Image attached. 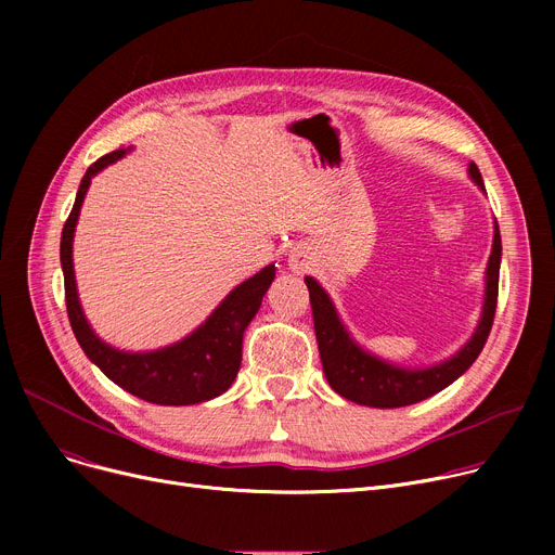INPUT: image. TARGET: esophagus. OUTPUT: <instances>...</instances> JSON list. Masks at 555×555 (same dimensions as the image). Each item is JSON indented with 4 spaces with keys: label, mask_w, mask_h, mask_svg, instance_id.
Instances as JSON below:
<instances>
[{
    "label": "esophagus",
    "mask_w": 555,
    "mask_h": 555,
    "mask_svg": "<svg viewBox=\"0 0 555 555\" xmlns=\"http://www.w3.org/2000/svg\"><path fill=\"white\" fill-rule=\"evenodd\" d=\"M304 266H306V262H299V260H297V262H295V268H297V270H299V272H301V270H304Z\"/></svg>",
    "instance_id": "esophagus-1"
}]
</instances>
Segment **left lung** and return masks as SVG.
Here are the masks:
<instances>
[{
	"instance_id": "obj_1",
	"label": "left lung",
	"mask_w": 555,
	"mask_h": 555,
	"mask_svg": "<svg viewBox=\"0 0 555 555\" xmlns=\"http://www.w3.org/2000/svg\"><path fill=\"white\" fill-rule=\"evenodd\" d=\"M470 175L473 180L483 189V180L477 164H470ZM500 260H502V236H500V227L494 224L492 254H490L488 272H486V301H483V314L477 326V333L452 360L436 364L431 369H418V371L398 369L364 353L339 324L337 312L328 295L319 287L314 279L308 276L306 285L310 293L319 356H322L324 373L328 377L331 387L346 400L389 410V406H404V404L421 402L434 393H439L448 385H452L456 377L463 371H468L470 364L479 358L481 348L490 335V328L494 322V310H498Z\"/></svg>"
}]
</instances>
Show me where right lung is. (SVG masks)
Masks as SVG:
<instances>
[{
	"mask_svg": "<svg viewBox=\"0 0 555 555\" xmlns=\"http://www.w3.org/2000/svg\"><path fill=\"white\" fill-rule=\"evenodd\" d=\"M124 149L103 155L82 175L74 209L63 227L61 262L65 274V304L72 331L85 351L107 377L132 396L155 404H195L227 391L238 375L243 333L258 312L262 295L274 281V266L238 285L193 335L155 353H124L103 344L87 326L74 283L72 241L80 204L94 175L124 157Z\"/></svg>",
	"mask_w": 555,
	"mask_h": 555,
	"instance_id": "add662e5",
	"label": "right lung"
}]
</instances>
